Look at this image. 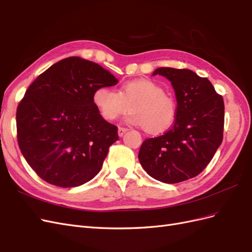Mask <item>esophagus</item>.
Masks as SVG:
<instances>
[{"label": "esophagus", "instance_id": "esophagus-1", "mask_svg": "<svg viewBox=\"0 0 252 252\" xmlns=\"http://www.w3.org/2000/svg\"><path fill=\"white\" fill-rule=\"evenodd\" d=\"M127 130H128V129H127V128H125V127H119V129H118L119 136H123V135H124V133H125Z\"/></svg>", "mask_w": 252, "mask_h": 252}]
</instances>
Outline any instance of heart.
<instances>
[{
    "label": "heart",
    "instance_id": "b5f03b06",
    "mask_svg": "<svg viewBox=\"0 0 252 252\" xmlns=\"http://www.w3.org/2000/svg\"><path fill=\"white\" fill-rule=\"evenodd\" d=\"M96 109L106 120H114L130 108L129 121L142 126L147 133L161 134L173 125L178 113L174 98L156 82L139 79L124 83L117 93L97 87L93 95Z\"/></svg>",
    "mask_w": 252,
    "mask_h": 252
}]
</instances>
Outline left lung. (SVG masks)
Wrapping results in <instances>:
<instances>
[{"label":"left lung","mask_w":252,"mask_h":252,"mask_svg":"<svg viewBox=\"0 0 252 252\" xmlns=\"http://www.w3.org/2000/svg\"><path fill=\"white\" fill-rule=\"evenodd\" d=\"M156 74L171 82L178 113L168 131L143 142L139 159L150 177L174 184L196 177L211 161L223 141L225 106L210 81L190 69L159 67Z\"/></svg>","instance_id":"1"}]
</instances>
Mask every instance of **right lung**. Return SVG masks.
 Wrapping results in <instances>:
<instances>
[{
    "label": "right lung",
    "mask_w": 252,
    "mask_h": 252,
    "mask_svg": "<svg viewBox=\"0 0 252 252\" xmlns=\"http://www.w3.org/2000/svg\"><path fill=\"white\" fill-rule=\"evenodd\" d=\"M118 80L102 66L70 57L50 66L26 90L17 109L22 155L39 177L69 188L101 170L118 127L105 121L93 102L97 87Z\"/></svg>",
    "instance_id": "add662e5"
}]
</instances>
